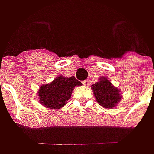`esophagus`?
Segmentation results:
<instances>
[{
    "mask_svg": "<svg viewBox=\"0 0 154 154\" xmlns=\"http://www.w3.org/2000/svg\"><path fill=\"white\" fill-rule=\"evenodd\" d=\"M89 84H90V81H89V80H86L83 81V85L86 86H89Z\"/></svg>",
    "mask_w": 154,
    "mask_h": 154,
    "instance_id": "esophagus-1",
    "label": "esophagus"
}]
</instances>
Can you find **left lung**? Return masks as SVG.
Returning a JSON list of instances; mask_svg holds the SVG:
<instances>
[{
  "label": "left lung",
  "mask_w": 154,
  "mask_h": 154,
  "mask_svg": "<svg viewBox=\"0 0 154 154\" xmlns=\"http://www.w3.org/2000/svg\"><path fill=\"white\" fill-rule=\"evenodd\" d=\"M91 88L96 101L103 108L113 109L121 101L120 90L113 86L111 81L106 77H100L98 82L92 85Z\"/></svg>",
  "instance_id": "8db88e82"
}]
</instances>
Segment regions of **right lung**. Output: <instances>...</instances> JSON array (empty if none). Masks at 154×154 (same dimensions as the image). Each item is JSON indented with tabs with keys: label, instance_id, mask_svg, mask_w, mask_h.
Segmentation results:
<instances>
[{
	"label": "right lung",
	"instance_id": "1",
	"mask_svg": "<svg viewBox=\"0 0 154 154\" xmlns=\"http://www.w3.org/2000/svg\"><path fill=\"white\" fill-rule=\"evenodd\" d=\"M81 85L82 83L76 80L74 76L67 78L58 75L52 82L39 87V103L49 109H61L71 98L74 87Z\"/></svg>",
	"mask_w": 154,
	"mask_h": 154
}]
</instances>
